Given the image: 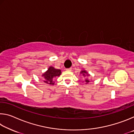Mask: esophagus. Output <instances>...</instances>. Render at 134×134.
<instances>
[{"label":"esophagus","mask_w":134,"mask_h":134,"mask_svg":"<svg viewBox=\"0 0 134 134\" xmlns=\"http://www.w3.org/2000/svg\"><path fill=\"white\" fill-rule=\"evenodd\" d=\"M66 70H67V71H71L72 70V69H71V68H69V69H67Z\"/></svg>","instance_id":"1"}]
</instances>
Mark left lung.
<instances>
[{
	"instance_id": "obj_1",
	"label": "left lung",
	"mask_w": 134,
	"mask_h": 134,
	"mask_svg": "<svg viewBox=\"0 0 134 134\" xmlns=\"http://www.w3.org/2000/svg\"><path fill=\"white\" fill-rule=\"evenodd\" d=\"M80 74H82V76H83V77L85 78V79H85V80L83 81V82H85V83L86 84V85H87V84H88V83L90 82L89 79H88L87 77H89L90 75V74L88 73V72L86 71V70H85V69L81 70V71H80Z\"/></svg>"
}]
</instances>
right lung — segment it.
Returning a JSON list of instances; mask_svg holds the SVG:
<instances>
[{"label": "right lung", "mask_w": 134, "mask_h": 134, "mask_svg": "<svg viewBox=\"0 0 134 134\" xmlns=\"http://www.w3.org/2000/svg\"><path fill=\"white\" fill-rule=\"evenodd\" d=\"M62 74V71L60 69H56L53 66H49L48 70L42 74V77L44 79V82L48 85H54V79L57 77L60 76Z\"/></svg>", "instance_id": "1"}]
</instances>
